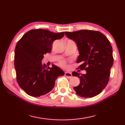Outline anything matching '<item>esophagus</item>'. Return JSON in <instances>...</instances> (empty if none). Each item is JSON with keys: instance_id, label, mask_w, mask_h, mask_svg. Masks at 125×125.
I'll use <instances>...</instances> for the list:
<instances>
[{"instance_id": "esophagus-1", "label": "esophagus", "mask_w": 125, "mask_h": 125, "mask_svg": "<svg viewBox=\"0 0 125 125\" xmlns=\"http://www.w3.org/2000/svg\"><path fill=\"white\" fill-rule=\"evenodd\" d=\"M64 75H65V76H66V77H68V78H71L72 77V73L70 72H65Z\"/></svg>"}]
</instances>
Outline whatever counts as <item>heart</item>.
I'll return each instance as SVG.
<instances>
[{
	"label": "heart",
	"mask_w": 125,
	"mask_h": 125,
	"mask_svg": "<svg viewBox=\"0 0 125 125\" xmlns=\"http://www.w3.org/2000/svg\"><path fill=\"white\" fill-rule=\"evenodd\" d=\"M60 64L61 65H62L63 67H65L66 66V64H65V62L64 61H61L60 62Z\"/></svg>",
	"instance_id": "b5f03b06"
}]
</instances>
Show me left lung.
<instances>
[{
  "mask_svg": "<svg viewBox=\"0 0 125 125\" xmlns=\"http://www.w3.org/2000/svg\"><path fill=\"white\" fill-rule=\"evenodd\" d=\"M68 38L77 43L79 52L77 62L78 68L85 70V74L77 72L73 76L80 78V84L74 87L76 94L83 98H92L102 92L108 83L110 69L113 65V48L109 40L98 31L82 30L65 32Z\"/></svg>",
  "mask_w": 125,
  "mask_h": 125,
  "instance_id": "8db88e82",
  "label": "left lung"
}]
</instances>
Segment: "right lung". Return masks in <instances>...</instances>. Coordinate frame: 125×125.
<instances>
[{
	"mask_svg": "<svg viewBox=\"0 0 125 125\" xmlns=\"http://www.w3.org/2000/svg\"><path fill=\"white\" fill-rule=\"evenodd\" d=\"M64 35V32L33 29L25 33L17 43L14 56L16 80L29 95L37 97L49 93L57 78L64 74L56 65L47 68L41 62L44 54L51 51L54 40L61 39Z\"/></svg>",
	"mask_w": 125,
	"mask_h": 125,
	"instance_id": "right-lung-1",
	"label": "right lung"
}]
</instances>
